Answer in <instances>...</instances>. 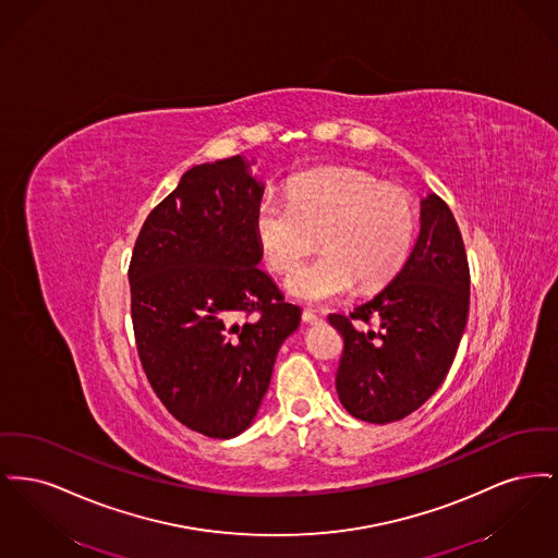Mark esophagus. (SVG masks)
<instances>
[{
    "label": "esophagus",
    "mask_w": 558,
    "mask_h": 558,
    "mask_svg": "<svg viewBox=\"0 0 558 558\" xmlns=\"http://www.w3.org/2000/svg\"><path fill=\"white\" fill-rule=\"evenodd\" d=\"M303 322H305V324H319L322 318H319L318 314H314V312L305 310V312H303Z\"/></svg>",
    "instance_id": "1"
}]
</instances>
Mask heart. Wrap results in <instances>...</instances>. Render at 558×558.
<instances>
[{
	"instance_id": "heart-1",
	"label": "heart",
	"mask_w": 558,
	"mask_h": 558,
	"mask_svg": "<svg viewBox=\"0 0 558 558\" xmlns=\"http://www.w3.org/2000/svg\"><path fill=\"white\" fill-rule=\"evenodd\" d=\"M255 239L274 271H289L316 244L324 255L296 267L287 291L312 305L385 284L403 266L416 230L412 198L355 169H316L292 180L289 201L266 192L255 207Z\"/></svg>"
}]
</instances>
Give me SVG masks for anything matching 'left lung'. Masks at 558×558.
<instances>
[{
	"label": "left lung",
	"instance_id": "8db88e82",
	"mask_svg": "<svg viewBox=\"0 0 558 558\" xmlns=\"http://www.w3.org/2000/svg\"><path fill=\"white\" fill-rule=\"evenodd\" d=\"M469 292L462 234L450 207L430 192L421 201L418 239L396 278L351 316H328L345 341L337 393L351 416L396 423L439 389L466 326ZM353 318H374L379 328L366 331Z\"/></svg>",
	"mask_w": 558,
	"mask_h": 558
}]
</instances>
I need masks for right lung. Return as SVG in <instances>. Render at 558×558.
<instances>
[{"instance_id":"obj_1","label":"right lung","mask_w":558,"mask_h":558,"mask_svg":"<svg viewBox=\"0 0 558 558\" xmlns=\"http://www.w3.org/2000/svg\"><path fill=\"white\" fill-rule=\"evenodd\" d=\"M255 159L203 162L146 217L130 266L140 362L187 428L232 439L253 425L301 310L259 264ZM257 319L239 323L242 313Z\"/></svg>"}]
</instances>
